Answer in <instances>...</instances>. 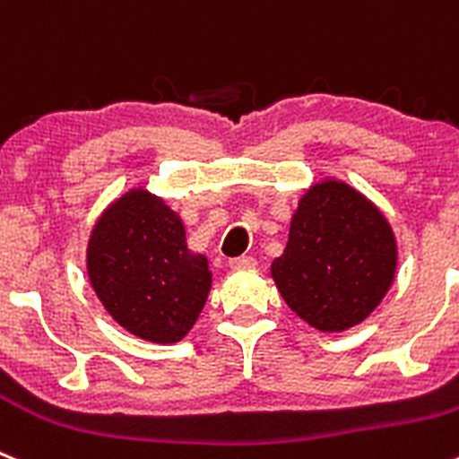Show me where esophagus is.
Returning <instances> with one entry per match:
<instances>
[{"label":"esophagus","instance_id":"1","mask_svg":"<svg viewBox=\"0 0 459 459\" xmlns=\"http://www.w3.org/2000/svg\"><path fill=\"white\" fill-rule=\"evenodd\" d=\"M229 264L233 269H254L255 267V258H251V255H239V258L230 260Z\"/></svg>","mask_w":459,"mask_h":459}]
</instances>
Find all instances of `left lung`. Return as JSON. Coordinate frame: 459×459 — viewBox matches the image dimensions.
<instances>
[{"mask_svg": "<svg viewBox=\"0 0 459 459\" xmlns=\"http://www.w3.org/2000/svg\"><path fill=\"white\" fill-rule=\"evenodd\" d=\"M396 239L383 212L342 181H321L299 201L272 278L290 307L324 333L365 321L392 288Z\"/></svg>", "mask_w": 459, "mask_h": 459, "instance_id": "1", "label": "left lung"}]
</instances>
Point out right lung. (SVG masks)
Returning <instances> with one entry per match:
<instances>
[{"label": "right lung", "instance_id": "right-lung-1", "mask_svg": "<svg viewBox=\"0 0 459 459\" xmlns=\"http://www.w3.org/2000/svg\"><path fill=\"white\" fill-rule=\"evenodd\" d=\"M88 276L119 326L156 344L190 333L212 285L208 258L187 249L181 217L143 187L119 196L97 220Z\"/></svg>", "mask_w": 459, "mask_h": 459}]
</instances>
